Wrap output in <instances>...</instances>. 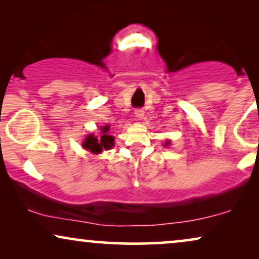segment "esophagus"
I'll return each mask as SVG.
<instances>
[{
	"instance_id": "34e87169",
	"label": "esophagus",
	"mask_w": 259,
	"mask_h": 259,
	"mask_svg": "<svg viewBox=\"0 0 259 259\" xmlns=\"http://www.w3.org/2000/svg\"><path fill=\"white\" fill-rule=\"evenodd\" d=\"M135 116H136V118L142 119L144 117V110L143 109H136L135 110Z\"/></svg>"
}]
</instances>
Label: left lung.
Returning a JSON list of instances; mask_svg holds the SVG:
<instances>
[{
	"label": "left lung",
	"mask_w": 259,
	"mask_h": 259,
	"mask_svg": "<svg viewBox=\"0 0 259 259\" xmlns=\"http://www.w3.org/2000/svg\"><path fill=\"white\" fill-rule=\"evenodd\" d=\"M169 143H170V142H169V141H165L164 146H165V147H168V146H169Z\"/></svg>",
	"instance_id": "obj_1"
}]
</instances>
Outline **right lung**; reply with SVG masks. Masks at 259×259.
<instances>
[{"label":"right lung","mask_w":259,"mask_h":259,"mask_svg":"<svg viewBox=\"0 0 259 259\" xmlns=\"http://www.w3.org/2000/svg\"><path fill=\"white\" fill-rule=\"evenodd\" d=\"M101 130V136H95L94 134H90L82 142V148L86 150H90L92 154H101L103 150L111 149L112 146H115L113 141L115 137L109 135L110 125H104L99 127Z\"/></svg>","instance_id":"right-lung-1"}]
</instances>
